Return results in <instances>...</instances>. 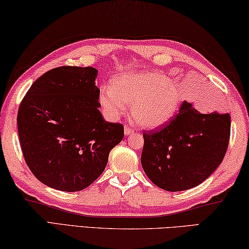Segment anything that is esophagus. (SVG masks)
<instances>
[{"label":"esophagus","instance_id":"34e87169","mask_svg":"<svg viewBox=\"0 0 249 249\" xmlns=\"http://www.w3.org/2000/svg\"><path fill=\"white\" fill-rule=\"evenodd\" d=\"M133 132V130L129 127H124V136H129V134H131Z\"/></svg>","mask_w":249,"mask_h":249}]
</instances>
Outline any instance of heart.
<instances>
[{"mask_svg":"<svg viewBox=\"0 0 249 249\" xmlns=\"http://www.w3.org/2000/svg\"><path fill=\"white\" fill-rule=\"evenodd\" d=\"M98 103L108 119L116 120L131 104V115L142 128L158 129L169 124L181 105L178 83L160 71H129L99 89Z\"/></svg>","mask_w":249,"mask_h":249,"instance_id":"obj_1","label":"heart"}]
</instances>
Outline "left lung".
Here are the masks:
<instances>
[{"instance_id":"8db88e82","label":"left lung","mask_w":249,"mask_h":249,"mask_svg":"<svg viewBox=\"0 0 249 249\" xmlns=\"http://www.w3.org/2000/svg\"><path fill=\"white\" fill-rule=\"evenodd\" d=\"M230 132L229 113H200L193 104L184 102L169 124L143 133V171L164 190L194 188L220 166Z\"/></svg>"}]
</instances>
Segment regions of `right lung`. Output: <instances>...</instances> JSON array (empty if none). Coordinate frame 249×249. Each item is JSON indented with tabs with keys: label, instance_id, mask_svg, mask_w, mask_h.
Here are the masks:
<instances>
[{
	"label": "right lung",
	"instance_id": "1",
	"mask_svg": "<svg viewBox=\"0 0 249 249\" xmlns=\"http://www.w3.org/2000/svg\"><path fill=\"white\" fill-rule=\"evenodd\" d=\"M98 71L60 67L37 78L21 102L17 127L26 163L42 184L73 193L102 175L124 127L99 111Z\"/></svg>",
	"mask_w": 249,
	"mask_h": 249
}]
</instances>
